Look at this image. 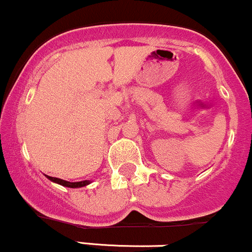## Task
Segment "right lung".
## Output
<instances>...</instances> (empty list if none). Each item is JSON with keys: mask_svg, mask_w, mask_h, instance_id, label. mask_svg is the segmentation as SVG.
I'll return each instance as SVG.
<instances>
[{"mask_svg": "<svg viewBox=\"0 0 252 252\" xmlns=\"http://www.w3.org/2000/svg\"><path fill=\"white\" fill-rule=\"evenodd\" d=\"M50 181L53 183L59 184V185L64 186V188H71V189H79V188H84V186L89 185L91 184V180H83V181H75V183H71V181H66L59 179V178H54V177H49V175H45Z\"/></svg>", "mask_w": 252, "mask_h": 252, "instance_id": "add662e5", "label": "right lung"}]
</instances>
